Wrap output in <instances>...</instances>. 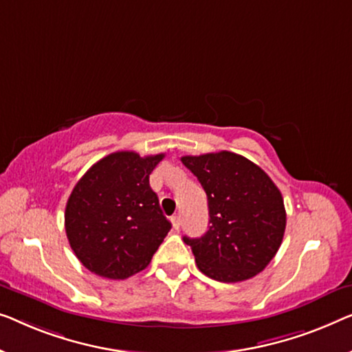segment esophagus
I'll list each match as a JSON object with an SVG mask.
<instances>
[{
	"label": "esophagus",
	"mask_w": 352,
	"mask_h": 352,
	"mask_svg": "<svg viewBox=\"0 0 352 352\" xmlns=\"http://www.w3.org/2000/svg\"><path fill=\"white\" fill-rule=\"evenodd\" d=\"M171 223H173V228H175V230H179V227H181V217H179V216H173V217H171Z\"/></svg>",
	"instance_id": "34e87169"
}]
</instances>
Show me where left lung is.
Segmentation results:
<instances>
[{"label": "left lung", "mask_w": 352, "mask_h": 352, "mask_svg": "<svg viewBox=\"0 0 352 352\" xmlns=\"http://www.w3.org/2000/svg\"><path fill=\"white\" fill-rule=\"evenodd\" d=\"M205 188L210 228L187 238L197 267L221 283H238L261 273L276 256L286 230L279 188L261 166L228 151L181 159Z\"/></svg>", "instance_id": "left-lung-1"}]
</instances>
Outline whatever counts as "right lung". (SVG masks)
Returning <instances> with one entry per match:
<instances>
[{
  "label": "right lung",
  "instance_id": "add662e5",
  "mask_svg": "<svg viewBox=\"0 0 352 352\" xmlns=\"http://www.w3.org/2000/svg\"><path fill=\"white\" fill-rule=\"evenodd\" d=\"M164 157L114 152L74 186L65 230L76 257L91 273L125 279L151 263L171 228L149 186V175Z\"/></svg>",
  "mask_w": 352,
  "mask_h": 352
}]
</instances>
